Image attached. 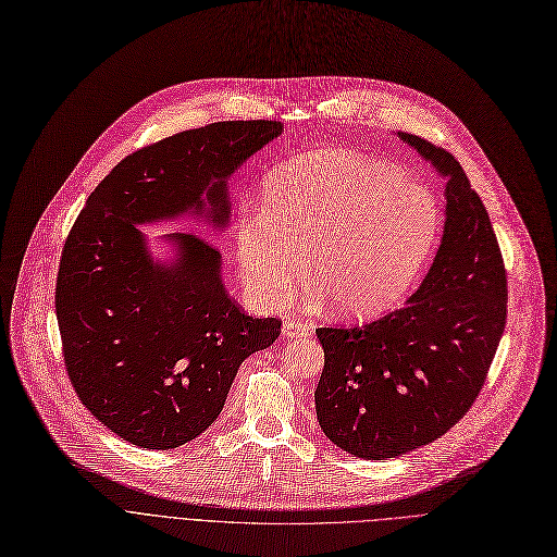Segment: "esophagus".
I'll return each mask as SVG.
<instances>
[{
	"label": "esophagus",
	"instance_id": "esophagus-1",
	"mask_svg": "<svg viewBox=\"0 0 557 557\" xmlns=\"http://www.w3.org/2000/svg\"><path fill=\"white\" fill-rule=\"evenodd\" d=\"M283 335L287 339H301V337H308L310 335V326H306L304 322L299 320H285L283 324Z\"/></svg>",
	"mask_w": 557,
	"mask_h": 557
}]
</instances>
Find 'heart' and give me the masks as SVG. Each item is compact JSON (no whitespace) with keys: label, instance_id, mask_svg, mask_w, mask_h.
<instances>
[{"label":"heart","instance_id":"heart-1","mask_svg":"<svg viewBox=\"0 0 557 557\" xmlns=\"http://www.w3.org/2000/svg\"><path fill=\"white\" fill-rule=\"evenodd\" d=\"M435 195L404 172L354 151H317L272 170L262 210L237 226L247 293L278 308L306 258V285L342 317L379 314L417 283L440 243Z\"/></svg>","mask_w":557,"mask_h":557}]
</instances>
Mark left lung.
I'll list each match as a JSON object with an SVG mask.
<instances>
[{
  "instance_id": "obj_1",
  "label": "left lung",
  "mask_w": 557,
  "mask_h": 557,
  "mask_svg": "<svg viewBox=\"0 0 557 557\" xmlns=\"http://www.w3.org/2000/svg\"><path fill=\"white\" fill-rule=\"evenodd\" d=\"M399 138L446 181L437 256L404 308L364 326L317 329V419L333 444L364 460L410 454L454 429L506 329V268L481 197L451 153Z\"/></svg>"
}]
</instances>
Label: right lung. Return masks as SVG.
<instances>
[{
  "label": "right lung",
  "mask_w": 557,
  "mask_h": 557,
  "mask_svg": "<svg viewBox=\"0 0 557 557\" xmlns=\"http://www.w3.org/2000/svg\"><path fill=\"white\" fill-rule=\"evenodd\" d=\"M274 120L215 122L126 156L76 218L57 278L67 376L106 429L140 448L201 435L237 369L281 335L276 317L245 314L222 283V256L193 233H170V262L143 224L195 218L224 231L226 181L281 136Z\"/></svg>",
  "instance_id": "obj_1"
}]
</instances>
